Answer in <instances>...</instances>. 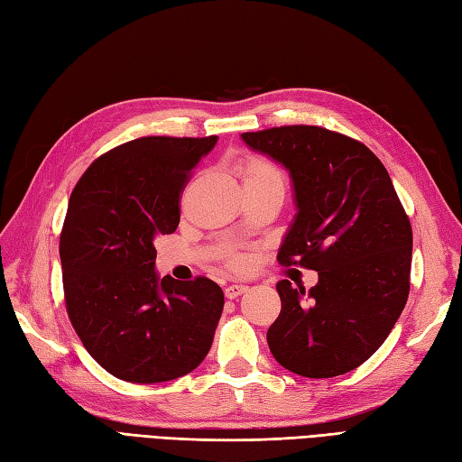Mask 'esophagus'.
<instances>
[{"label":"esophagus","instance_id":"obj_1","mask_svg":"<svg viewBox=\"0 0 462 462\" xmlns=\"http://www.w3.org/2000/svg\"><path fill=\"white\" fill-rule=\"evenodd\" d=\"M247 291V287L245 285H228L226 289H224V297L226 299H238V297H242V294Z\"/></svg>","mask_w":462,"mask_h":462}]
</instances>
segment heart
<instances>
[{"instance_id":"heart-1","label":"heart","mask_w":462,"mask_h":462,"mask_svg":"<svg viewBox=\"0 0 462 462\" xmlns=\"http://www.w3.org/2000/svg\"><path fill=\"white\" fill-rule=\"evenodd\" d=\"M242 181L244 185H269L285 191V180H282V173L279 171V168L273 162H269L265 158H255V156L245 158L242 162ZM230 265L240 269L244 267V259L232 257Z\"/></svg>"}]
</instances>
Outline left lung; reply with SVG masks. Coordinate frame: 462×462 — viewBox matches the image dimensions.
<instances>
[{"instance_id":"obj_1","label":"left lung","mask_w":462,"mask_h":462,"mask_svg":"<svg viewBox=\"0 0 462 462\" xmlns=\"http://www.w3.org/2000/svg\"><path fill=\"white\" fill-rule=\"evenodd\" d=\"M242 140L291 175L297 215L277 262L318 271L309 294L277 282L271 353L309 378L357 369L393 332L410 292L411 226L386 168L361 142L322 126L267 128Z\"/></svg>"}]
</instances>
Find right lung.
Returning a JSON list of instances; mask_svg holds the SVG:
<instances>
[{"mask_svg": "<svg viewBox=\"0 0 462 462\" xmlns=\"http://www.w3.org/2000/svg\"><path fill=\"white\" fill-rule=\"evenodd\" d=\"M218 136H144L79 177L60 234L66 310L88 353L126 383L180 378L200 365L224 309L215 281L156 273L153 240L180 224V195Z\"/></svg>", "mask_w": 462, "mask_h": 462, "instance_id": "obj_1", "label": "right lung"}]
</instances>
